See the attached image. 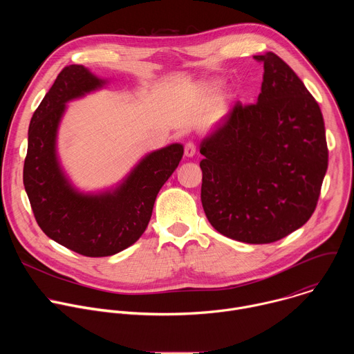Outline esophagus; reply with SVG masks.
I'll use <instances>...</instances> for the list:
<instances>
[{"label":"esophagus","instance_id":"esophagus-1","mask_svg":"<svg viewBox=\"0 0 354 354\" xmlns=\"http://www.w3.org/2000/svg\"><path fill=\"white\" fill-rule=\"evenodd\" d=\"M196 154V144L193 141L186 142L185 145V156L186 157H193Z\"/></svg>","mask_w":354,"mask_h":354}]
</instances>
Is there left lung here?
I'll list each match as a JSON object with an SVG mask.
<instances>
[{
  "mask_svg": "<svg viewBox=\"0 0 354 354\" xmlns=\"http://www.w3.org/2000/svg\"><path fill=\"white\" fill-rule=\"evenodd\" d=\"M263 63L258 102H236L203 140L201 205L223 235L270 243L304 225L315 212L328 169L319 105L277 55Z\"/></svg>",
  "mask_w": 354,
  "mask_h": 354,
  "instance_id": "8db88e82",
  "label": "left lung"
}]
</instances>
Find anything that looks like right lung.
Instances as JSON below:
<instances>
[{"instance_id":"1","label":"right lung","mask_w":354,"mask_h":354,"mask_svg":"<svg viewBox=\"0 0 354 354\" xmlns=\"http://www.w3.org/2000/svg\"><path fill=\"white\" fill-rule=\"evenodd\" d=\"M102 84L82 66L60 71L32 116L24 164L25 190L41 231L89 258L115 255L142 235L160 189L183 156L180 144H171L148 154L115 192H75L56 158L57 127L66 102Z\"/></svg>"}]
</instances>
